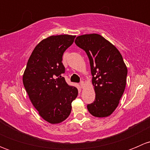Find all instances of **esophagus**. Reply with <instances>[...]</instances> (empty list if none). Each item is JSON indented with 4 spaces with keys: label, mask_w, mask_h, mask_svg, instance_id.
<instances>
[{
    "label": "esophagus",
    "mask_w": 150,
    "mask_h": 150,
    "mask_svg": "<svg viewBox=\"0 0 150 150\" xmlns=\"http://www.w3.org/2000/svg\"><path fill=\"white\" fill-rule=\"evenodd\" d=\"M80 86H81V88H82L83 86H84V82H83V81H81V83H80Z\"/></svg>",
    "instance_id": "obj_1"
}]
</instances>
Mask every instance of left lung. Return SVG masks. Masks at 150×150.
I'll use <instances>...</instances> for the list:
<instances>
[{"instance_id": "obj_1", "label": "left lung", "mask_w": 150, "mask_h": 150, "mask_svg": "<svg viewBox=\"0 0 150 150\" xmlns=\"http://www.w3.org/2000/svg\"><path fill=\"white\" fill-rule=\"evenodd\" d=\"M75 44L86 51L93 76L95 100L87 105L94 117L110 115L118 105L125 91L128 69L120 51L99 34L78 36Z\"/></svg>"}]
</instances>
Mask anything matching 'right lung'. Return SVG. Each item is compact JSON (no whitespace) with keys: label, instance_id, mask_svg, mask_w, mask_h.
I'll return each mask as SVG.
<instances>
[{"label":"right lung","instance_id":"right-lung-1","mask_svg":"<svg viewBox=\"0 0 150 150\" xmlns=\"http://www.w3.org/2000/svg\"><path fill=\"white\" fill-rule=\"evenodd\" d=\"M75 35H52L40 41L29 58L23 75V84L39 115L47 122L57 124L68 117L77 88L69 86L62 56L73 43Z\"/></svg>","mask_w":150,"mask_h":150}]
</instances>
